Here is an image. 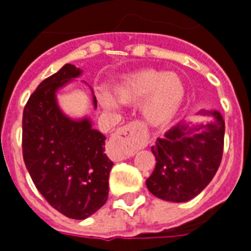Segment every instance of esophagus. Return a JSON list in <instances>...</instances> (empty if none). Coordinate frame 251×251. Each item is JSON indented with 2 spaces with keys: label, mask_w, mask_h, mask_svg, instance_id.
I'll return each instance as SVG.
<instances>
[{
  "label": "esophagus",
  "mask_w": 251,
  "mask_h": 251,
  "mask_svg": "<svg viewBox=\"0 0 251 251\" xmlns=\"http://www.w3.org/2000/svg\"><path fill=\"white\" fill-rule=\"evenodd\" d=\"M148 134L147 129L138 121L130 122L115 131L113 140L114 153L118 159L133 156L138 150L147 147Z\"/></svg>",
  "instance_id": "34e87169"
}]
</instances>
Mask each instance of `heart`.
I'll return each mask as SVG.
<instances>
[{"mask_svg": "<svg viewBox=\"0 0 251 251\" xmlns=\"http://www.w3.org/2000/svg\"><path fill=\"white\" fill-rule=\"evenodd\" d=\"M185 84L178 75L157 69H141L122 77L114 87V96L99 89L96 98L107 110L122 104H137L143 102V115L151 126L170 124L176 117L185 100Z\"/></svg>", "mask_w": 251, "mask_h": 251, "instance_id": "b5f03b06", "label": "heart"}]
</instances>
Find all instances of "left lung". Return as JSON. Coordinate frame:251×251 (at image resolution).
Wrapping results in <instances>:
<instances>
[{
	"label": "left lung",
	"mask_w": 251,
	"mask_h": 251,
	"mask_svg": "<svg viewBox=\"0 0 251 251\" xmlns=\"http://www.w3.org/2000/svg\"><path fill=\"white\" fill-rule=\"evenodd\" d=\"M201 114L212 115L213 121L196 126L179 122L151 147L156 166L147 187L157 199L186 202L216 174L223 156L224 120L219 111Z\"/></svg>",
	"instance_id": "8db88e82"
}]
</instances>
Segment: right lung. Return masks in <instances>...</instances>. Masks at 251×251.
Instances as JSON below:
<instances>
[{"label":"right lung","mask_w":251,"mask_h":251,"mask_svg":"<svg viewBox=\"0 0 251 251\" xmlns=\"http://www.w3.org/2000/svg\"><path fill=\"white\" fill-rule=\"evenodd\" d=\"M81 73L75 65H64L38 85L23 113V157L28 173L54 209L76 220L106 204L114 164L104 153L106 136L92 129L89 118L66 117L57 103V91Z\"/></svg>","instance_id":"obj_1"}]
</instances>
